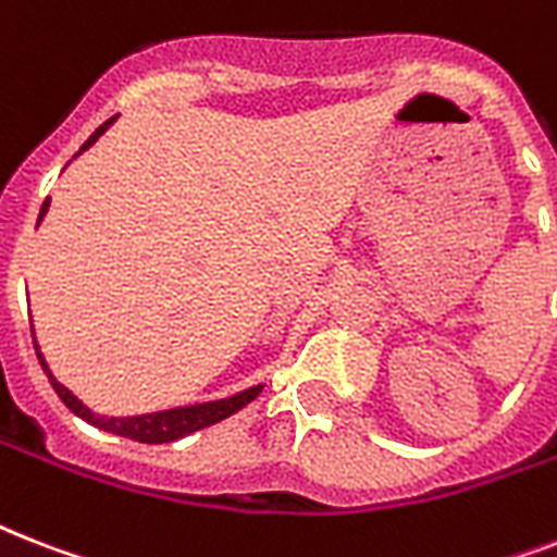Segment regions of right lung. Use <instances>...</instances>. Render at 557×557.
<instances>
[{
    "label": "right lung",
    "instance_id": "1",
    "mask_svg": "<svg viewBox=\"0 0 557 557\" xmlns=\"http://www.w3.org/2000/svg\"><path fill=\"white\" fill-rule=\"evenodd\" d=\"M115 117H109L107 124H100L98 129L89 135V141L83 144L81 152L89 150L91 144L98 141L100 135L107 133L109 126L115 124ZM81 152H77V156H81ZM77 156H74V159H77ZM48 205H51V199L42 201L37 225L48 213ZM34 349H37L39 364H42V370H46V375H48V381H51L54 393L63 398V405L69 407L74 416H81L83 422L95 424V428H100V431L115 433V436H126V440H135V442H147V445H161V442L185 440V436L201 431V428H210V424L222 422V419H227V416H234L236 410H243L248 401H253V398L260 396V389H262V384H253V387L243 389V393H234V396H227V398H216V401H199V405H185V407H170V410H159V413L100 416V413H95V410H89V407L83 405L81 398L74 396L72 389L63 387V384L54 379V372L48 370L46 358H42V352H39L37 338H34Z\"/></svg>",
    "mask_w": 557,
    "mask_h": 557
}]
</instances>
